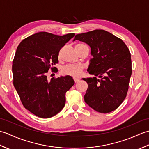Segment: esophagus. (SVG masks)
Listing matches in <instances>:
<instances>
[{
	"label": "esophagus",
	"mask_w": 149,
	"mask_h": 149,
	"mask_svg": "<svg viewBox=\"0 0 149 149\" xmlns=\"http://www.w3.org/2000/svg\"><path fill=\"white\" fill-rule=\"evenodd\" d=\"M74 82L75 83H78V82H79V79H76V78H74Z\"/></svg>",
	"instance_id": "34e87169"
}]
</instances>
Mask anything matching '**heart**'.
Instances as JSON below:
<instances>
[{"label":"heart","instance_id":"1","mask_svg":"<svg viewBox=\"0 0 149 149\" xmlns=\"http://www.w3.org/2000/svg\"><path fill=\"white\" fill-rule=\"evenodd\" d=\"M83 45V44H77L76 47ZM84 66L81 65L70 64L65 66L61 69V72L63 75H68L74 78H77L83 74Z\"/></svg>","mask_w":149,"mask_h":149}]
</instances>
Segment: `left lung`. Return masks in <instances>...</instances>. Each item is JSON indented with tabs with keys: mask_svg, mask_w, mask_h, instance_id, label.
Listing matches in <instances>:
<instances>
[{
	"mask_svg": "<svg viewBox=\"0 0 149 149\" xmlns=\"http://www.w3.org/2000/svg\"><path fill=\"white\" fill-rule=\"evenodd\" d=\"M76 40L87 43L93 56L88 72L95 77L83 79L88 85L85 102L97 112H111L127 96L132 74L128 47L119 38L102 29L77 34ZM96 76L101 79L97 80Z\"/></svg>",
	"mask_w": 149,
	"mask_h": 149,
	"instance_id": "obj_1",
	"label": "left lung"
}]
</instances>
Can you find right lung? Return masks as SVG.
<instances>
[{
	"mask_svg": "<svg viewBox=\"0 0 149 149\" xmlns=\"http://www.w3.org/2000/svg\"><path fill=\"white\" fill-rule=\"evenodd\" d=\"M75 36L40 32L23 40L13 61V85L26 109L40 118L58 114L64 107L66 92L74 84L71 76L47 79L49 70L57 72L59 50Z\"/></svg>",
	"mask_w": 149,
	"mask_h": 149,
	"instance_id": "obj_1",
	"label": "right lung"
}]
</instances>
